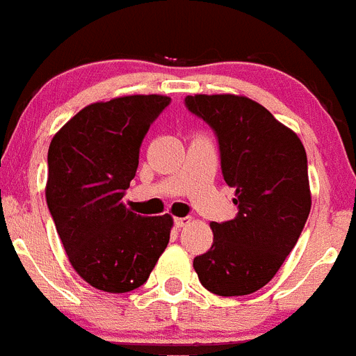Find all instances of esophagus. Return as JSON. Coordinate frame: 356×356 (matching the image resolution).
Wrapping results in <instances>:
<instances>
[{
	"mask_svg": "<svg viewBox=\"0 0 356 356\" xmlns=\"http://www.w3.org/2000/svg\"><path fill=\"white\" fill-rule=\"evenodd\" d=\"M187 223H191V218H188V216H176V218H175V225L178 227V229L185 227Z\"/></svg>",
	"mask_w": 356,
	"mask_h": 356,
	"instance_id": "34e87169",
	"label": "esophagus"
}]
</instances>
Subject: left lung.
I'll return each instance as SVG.
<instances>
[{
  "label": "left lung",
  "instance_id": "obj_1",
  "mask_svg": "<svg viewBox=\"0 0 356 356\" xmlns=\"http://www.w3.org/2000/svg\"><path fill=\"white\" fill-rule=\"evenodd\" d=\"M216 133L223 180L236 188L238 215L211 222L213 245L194 259L206 290L248 296L270 282L293 250L311 209L307 157L290 127L257 101L236 94L185 97Z\"/></svg>",
  "mask_w": 356,
  "mask_h": 356
}]
</instances>
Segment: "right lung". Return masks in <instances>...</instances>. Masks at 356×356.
<instances>
[{
  "label": "right lung",
  "mask_w": 356,
  "mask_h": 356,
  "mask_svg": "<svg viewBox=\"0 0 356 356\" xmlns=\"http://www.w3.org/2000/svg\"><path fill=\"white\" fill-rule=\"evenodd\" d=\"M169 101L161 94L97 101L50 141V215L73 269L103 292L143 285L169 243L171 215L141 216L122 201L136 175L141 141Z\"/></svg>",
  "instance_id": "1"
}]
</instances>
